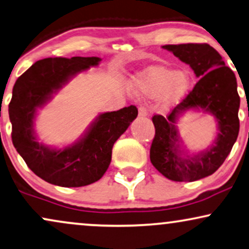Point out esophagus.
<instances>
[{
  "mask_svg": "<svg viewBox=\"0 0 249 249\" xmlns=\"http://www.w3.org/2000/svg\"><path fill=\"white\" fill-rule=\"evenodd\" d=\"M138 110H139V116H140V117H146V116L148 115L147 109L144 108V107H142V106H140L139 108H138Z\"/></svg>",
  "mask_w": 249,
  "mask_h": 249,
  "instance_id": "obj_1",
  "label": "esophagus"
}]
</instances>
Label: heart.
Returning a JSON list of instances; mask_svg holds the SVG:
<instances>
[{
    "label": "heart",
    "instance_id": "heart-1",
    "mask_svg": "<svg viewBox=\"0 0 249 249\" xmlns=\"http://www.w3.org/2000/svg\"><path fill=\"white\" fill-rule=\"evenodd\" d=\"M190 85L191 77L187 71H176L163 65L148 68L133 80L135 92L147 97L161 95V102L165 107L180 101L186 95Z\"/></svg>",
    "mask_w": 249,
    "mask_h": 249
}]
</instances>
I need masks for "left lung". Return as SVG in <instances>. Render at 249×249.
<instances>
[{
	"label": "left lung",
	"instance_id": "8db88e82",
	"mask_svg": "<svg viewBox=\"0 0 249 249\" xmlns=\"http://www.w3.org/2000/svg\"><path fill=\"white\" fill-rule=\"evenodd\" d=\"M163 48L190 65L200 79L166 117L153 116L155 137L150 147V162L170 180H199L213 175L224 163L238 138L240 97L237 79L218 52L208 43L165 45ZM191 108L210 112L219 130L212 146L193 157L180 147L175 125L178 116Z\"/></svg>",
	"mask_w": 249,
	"mask_h": 249
}]
</instances>
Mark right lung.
I'll return each mask as SVG.
<instances>
[{"instance_id": "right-lung-1", "label": "right lung", "mask_w": 249, "mask_h": 249, "mask_svg": "<svg viewBox=\"0 0 249 249\" xmlns=\"http://www.w3.org/2000/svg\"><path fill=\"white\" fill-rule=\"evenodd\" d=\"M99 57H49L34 63L16 81L9 103L12 143L28 168L47 182L62 187L93 184L111 162L112 146L137 118L135 106L105 112L95 119L79 141L62 149L40 143L34 133L37 108L72 77L96 67Z\"/></svg>"}]
</instances>
